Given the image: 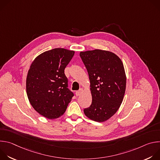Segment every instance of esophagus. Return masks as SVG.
Returning <instances> with one entry per match:
<instances>
[{"instance_id": "1", "label": "esophagus", "mask_w": 160, "mask_h": 160, "mask_svg": "<svg viewBox=\"0 0 160 160\" xmlns=\"http://www.w3.org/2000/svg\"><path fill=\"white\" fill-rule=\"evenodd\" d=\"M82 92V89H80V90H78V91H77V92H75V94H76V96H79L81 94Z\"/></svg>"}]
</instances>
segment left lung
I'll use <instances>...</instances> for the list:
<instances>
[{
    "instance_id": "obj_1",
    "label": "left lung",
    "mask_w": 160,
    "mask_h": 160,
    "mask_svg": "<svg viewBox=\"0 0 160 160\" xmlns=\"http://www.w3.org/2000/svg\"><path fill=\"white\" fill-rule=\"evenodd\" d=\"M88 74L92 104L84 109L90 120L103 122L119 109L125 95L126 75L120 58L110 51L95 49L80 52Z\"/></svg>"
}]
</instances>
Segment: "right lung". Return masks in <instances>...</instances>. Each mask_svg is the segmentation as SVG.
<instances>
[{
  "label": "right lung",
  "instance_id": "1",
  "mask_svg": "<svg viewBox=\"0 0 160 160\" xmlns=\"http://www.w3.org/2000/svg\"><path fill=\"white\" fill-rule=\"evenodd\" d=\"M75 51L56 48L38 56L30 65L26 88L28 100L40 115L49 119L62 116L73 93L68 88L64 69Z\"/></svg>",
  "mask_w": 160,
  "mask_h": 160
}]
</instances>
